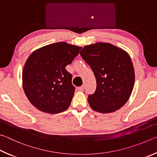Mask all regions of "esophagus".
I'll return each instance as SVG.
<instances>
[{
    "label": "esophagus",
    "instance_id": "obj_1",
    "mask_svg": "<svg viewBox=\"0 0 157 157\" xmlns=\"http://www.w3.org/2000/svg\"><path fill=\"white\" fill-rule=\"evenodd\" d=\"M78 90H79V91H81V92L84 91V90H85V86H81V87H78Z\"/></svg>",
    "mask_w": 157,
    "mask_h": 157
}]
</instances>
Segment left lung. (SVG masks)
<instances>
[{
	"instance_id": "left-lung-1",
	"label": "left lung",
	"mask_w": 157,
	"mask_h": 157,
	"mask_svg": "<svg viewBox=\"0 0 157 157\" xmlns=\"http://www.w3.org/2000/svg\"><path fill=\"white\" fill-rule=\"evenodd\" d=\"M80 54L97 81L95 92L88 96L94 110L109 113L125 105L134 85V70L127 52L107 43L85 46Z\"/></svg>"
}]
</instances>
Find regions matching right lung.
Returning <instances> with one entry per match:
<instances>
[{
    "instance_id": "right-lung-1",
    "label": "right lung",
    "mask_w": 157,
    "mask_h": 157,
    "mask_svg": "<svg viewBox=\"0 0 157 157\" xmlns=\"http://www.w3.org/2000/svg\"><path fill=\"white\" fill-rule=\"evenodd\" d=\"M81 48L59 42L34 51L23 71V86L27 98L39 110L49 114L67 109L75 87L65 67L71 64Z\"/></svg>"
}]
</instances>
